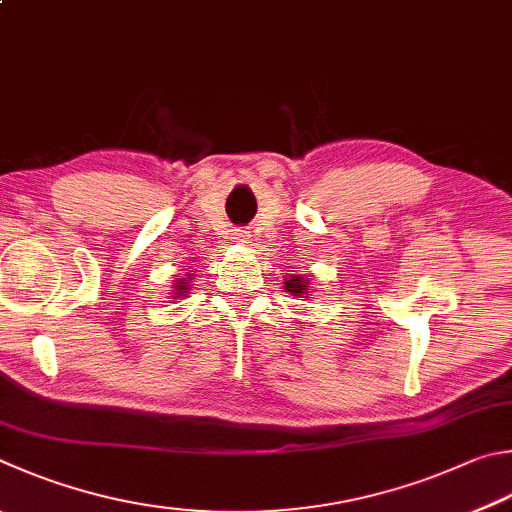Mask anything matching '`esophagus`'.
I'll return each instance as SVG.
<instances>
[{"label": "esophagus", "instance_id": "1", "mask_svg": "<svg viewBox=\"0 0 512 512\" xmlns=\"http://www.w3.org/2000/svg\"><path fill=\"white\" fill-rule=\"evenodd\" d=\"M232 241H235V244H248V239H250V235L246 230H235L232 232V237H230Z\"/></svg>", "mask_w": 512, "mask_h": 512}]
</instances>
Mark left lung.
Here are the masks:
<instances>
[{
	"instance_id": "obj_1",
	"label": "left lung",
	"mask_w": 512,
	"mask_h": 512,
	"mask_svg": "<svg viewBox=\"0 0 512 512\" xmlns=\"http://www.w3.org/2000/svg\"><path fill=\"white\" fill-rule=\"evenodd\" d=\"M284 288H286V293H291V295H295V297H306V295H311L309 277H302V275L284 277Z\"/></svg>"
}]
</instances>
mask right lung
<instances>
[{"instance_id": "obj_1", "label": "right lung", "mask_w": 512, "mask_h": 512, "mask_svg": "<svg viewBox=\"0 0 512 512\" xmlns=\"http://www.w3.org/2000/svg\"><path fill=\"white\" fill-rule=\"evenodd\" d=\"M190 280H194V271H190L185 277H179V280H174L172 293H170L172 300H174V297H188V293H190Z\"/></svg>"}]
</instances>
